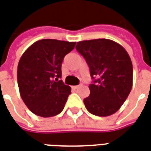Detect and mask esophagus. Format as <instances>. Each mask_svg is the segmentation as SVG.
<instances>
[{
    "label": "esophagus",
    "instance_id": "1",
    "mask_svg": "<svg viewBox=\"0 0 151 151\" xmlns=\"http://www.w3.org/2000/svg\"><path fill=\"white\" fill-rule=\"evenodd\" d=\"M79 87H80V85H76V86H72L71 88H72V89H77L79 88Z\"/></svg>",
    "mask_w": 151,
    "mask_h": 151
}]
</instances>
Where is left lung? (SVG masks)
Returning a JSON list of instances; mask_svg holds the SVG:
<instances>
[{"mask_svg": "<svg viewBox=\"0 0 151 151\" xmlns=\"http://www.w3.org/2000/svg\"><path fill=\"white\" fill-rule=\"evenodd\" d=\"M77 51L86 60L93 83L90 95L83 100L93 115L108 116L119 109L133 85V65L125 48L106 38L77 42Z\"/></svg>", "mask_w": 151, "mask_h": 151, "instance_id": "left-lung-1", "label": "left lung"}]
</instances>
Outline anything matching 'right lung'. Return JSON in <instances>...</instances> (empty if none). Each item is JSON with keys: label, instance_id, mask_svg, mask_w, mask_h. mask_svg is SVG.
Wrapping results in <instances>:
<instances>
[{"label": "right lung", "instance_id": "add662e5", "mask_svg": "<svg viewBox=\"0 0 151 151\" xmlns=\"http://www.w3.org/2000/svg\"><path fill=\"white\" fill-rule=\"evenodd\" d=\"M75 42L42 39L23 53L17 66V84L22 101L32 113L42 117L58 115L71 94V88L59 80L64 56Z\"/></svg>", "mask_w": 151, "mask_h": 151}]
</instances>
